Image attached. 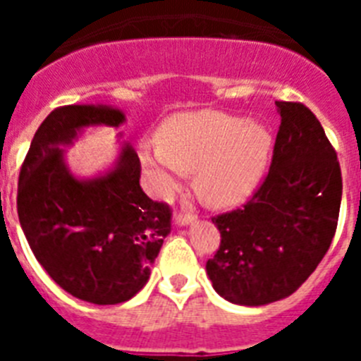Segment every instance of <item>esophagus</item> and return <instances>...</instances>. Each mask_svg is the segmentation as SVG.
<instances>
[{"label": "esophagus", "mask_w": 361, "mask_h": 361, "mask_svg": "<svg viewBox=\"0 0 361 361\" xmlns=\"http://www.w3.org/2000/svg\"><path fill=\"white\" fill-rule=\"evenodd\" d=\"M175 224L177 226H186L190 224V222H193V220H197V215L195 213L191 212H184V209H180L178 213H175Z\"/></svg>", "instance_id": "1"}]
</instances>
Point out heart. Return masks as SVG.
<instances>
[{
    "label": "heart",
    "mask_w": 361,
    "mask_h": 361,
    "mask_svg": "<svg viewBox=\"0 0 361 361\" xmlns=\"http://www.w3.org/2000/svg\"><path fill=\"white\" fill-rule=\"evenodd\" d=\"M269 149L271 135L264 124L200 110L168 117L159 126L157 145H142L139 155L159 195H168L183 171H195L204 200L233 206L255 190Z\"/></svg>",
    "instance_id": "b5f03b06"
}]
</instances>
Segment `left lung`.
<instances>
[{
  "mask_svg": "<svg viewBox=\"0 0 361 361\" xmlns=\"http://www.w3.org/2000/svg\"><path fill=\"white\" fill-rule=\"evenodd\" d=\"M280 111L271 166L251 199L212 216L220 245L206 264L220 296L264 305L293 295L333 242L342 202L336 149L305 104L275 101Z\"/></svg>",
  "mask_w": 361,
  "mask_h": 361,
  "instance_id": "8db88e82",
  "label": "left lung"
}]
</instances>
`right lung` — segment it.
Here are the masks:
<instances>
[{"label": "right lung", "instance_id": "right-lung-1", "mask_svg": "<svg viewBox=\"0 0 361 361\" xmlns=\"http://www.w3.org/2000/svg\"><path fill=\"white\" fill-rule=\"evenodd\" d=\"M119 110L66 104L52 110L32 139L18 183V216L37 262L72 296L97 305L126 302L149 279L171 231L170 204L142 191L141 161L124 146L116 170L78 180L63 149L88 124L119 126Z\"/></svg>", "mask_w": 361, "mask_h": 361}]
</instances>
